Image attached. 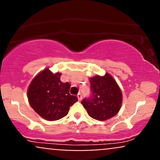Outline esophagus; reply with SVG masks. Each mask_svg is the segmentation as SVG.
<instances>
[{"label":"esophagus","instance_id":"34e87169","mask_svg":"<svg viewBox=\"0 0 160 160\" xmlns=\"http://www.w3.org/2000/svg\"><path fill=\"white\" fill-rule=\"evenodd\" d=\"M77 96H78L79 101H81L82 100V94H81V93H78Z\"/></svg>","mask_w":160,"mask_h":160}]
</instances>
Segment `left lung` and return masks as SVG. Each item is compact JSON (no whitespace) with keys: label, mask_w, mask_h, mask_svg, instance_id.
I'll use <instances>...</instances> for the list:
<instances>
[{"label":"left lung","mask_w":160,"mask_h":160,"mask_svg":"<svg viewBox=\"0 0 160 160\" xmlns=\"http://www.w3.org/2000/svg\"><path fill=\"white\" fill-rule=\"evenodd\" d=\"M90 85L91 95L81 102L88 114L100 121L114 117L122 104V92L117 82L106 74L91 78Z\"/></svg>","instance_id":"obj_1"}]
</instances>
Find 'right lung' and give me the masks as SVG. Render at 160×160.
Wrapping results in <instances>:
<instances>
[{
    "label": "right lung",
    "mask_w": 160,
    "mask_h": 160,
    "mask_svg": "<svg viewBox=\"0 0 160 160\" xmlns=\"http://www.w3.org/2000/svg\"><path fill=\"white\" fill-rule=\"evenodd\" d=\"M60 78V73L53 74L47 68L33 79L28 87L30 105L45 120L54 121L65 117L78 100L70 94L69 82H62Z\"/></svg>",
    "instance_id": "add662e5"
}]
</instances>
